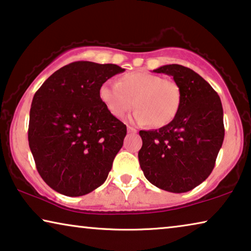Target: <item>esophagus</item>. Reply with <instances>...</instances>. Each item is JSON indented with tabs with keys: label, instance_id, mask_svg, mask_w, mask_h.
Listing matches in <instances>:
<instances>
[{
	"label": "esophagus",
	"instance_id": "esophagus-1",
	"mask_svg": "<svg viewBox=\"0 0 251 251\" xmlns=\"http://www.w3.org/2000/svg\"><path fill=\"white\" fill-rule=\"evenodd\" d=\"M127 132H128V133H136V129L134 128V127L127 126Z\"/></svg>",
	"mask_w": 251,
	"mask_h": 251
}]
</instances>
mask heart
I'll list each match as a JSON object with an SVG mask.
<instances>
[{
  "label": "heart",
  "instance_id": "heart-1",
  "mask_svg": "<svg viewBox=\"0 0 251 251\" xmlns=\"http://www.w3.org/2000/svg\"><path fill=\"white\" fill-rule=\"evenodd\" d=\"M99 97L108 111L123 118L135 107L132 121L135 124L151 123L154 127L168 125L177 115L181 90L173 80L147 72H132L119 77L117 84L105 82Z\"/></svg>",
  "mask_w": 251,
  "mask_h": 251
}]
</instances>
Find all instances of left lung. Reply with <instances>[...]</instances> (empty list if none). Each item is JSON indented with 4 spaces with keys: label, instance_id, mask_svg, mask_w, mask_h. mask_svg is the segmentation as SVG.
Returning <instances> with one entry per match:
<instances>
[{
    "label": "left lung",
    "instance_id": "1",
    "mask_svg": "<svg viewBox=\"0 0 251 251\" xmlns=\"http://www.w3.org/2000/svg\"><path fill=\"white\" fill-rule=\"evenodd\" d=\"M153 72L173 76L181 90V104L168 125L140 130V166L157 188L188 192L215 167L225 133L223 107L217 92L188 67L166 65Z\"/></svg>",
    "mask_w": 251,
    "mask_h": 251
}]
</instances>
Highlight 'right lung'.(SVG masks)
Segmentation results:
<instances>
[{"mask_svg": "<svg viewBox=\"0 0 251 251\" xmlns=\"http://www.w3.org/2000/svg\"><path fill=\"white\" fill-rule=\"evenodd\" d=\"M123 72L112 63L72 62L35 93L28 142L38 174L54 191L84 196L107 179L127 129L102 103L99 90Z\"/></svg>", "mask_w": 251, "mask_h": 251, "instance_id": "1", "label": "right lung"}]
</instances>
